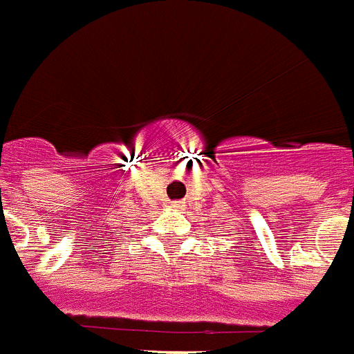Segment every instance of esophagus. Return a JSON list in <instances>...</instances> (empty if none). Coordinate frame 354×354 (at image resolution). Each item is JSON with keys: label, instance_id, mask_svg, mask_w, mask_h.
Masks as SVG:
<instances>
[{"label": "esophagus", "instance_id": "1", "mask_svg": "<svg viewBox=\"0 0 354 354\" xmlns=\"http://www.w3.org/2000/svg\"><path fill=\"white\" fill-rule=\"evenodd\" d=\"M174 206H176V208H180V203H176V204H174Z\"/></svg>", "mask_w": 354, "mask_h": 354}]
</instances>
